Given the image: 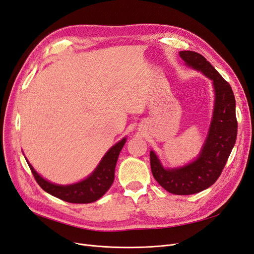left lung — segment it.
Here are the masks:
<instances>
[{"mask_svg":"<svg viewBox=\"0 0 254 254\" xmlns=\"http://www.w3.org/2000/svg\"><path fill=\"white\" fill-rule=\"evenodd\" d=\"M180 57L191 67L213 80L215 108L206 142L194 162L175 170H164L155 152L150 151L151 173L161 187L175 195L199 193L216 182L232 151L237 135L235 97L229 82L202 55L182 51Z\"/></svg>","mask_w":254,"mask_h":254,"instance_id":"8db88e82","label":"left lung"}]
</instances>
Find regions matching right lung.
Here are the masks:
<instances>
[{"mask_svg":"<svg viewBox=\"0 0 254 254\" xmlns=\"http://www.w3.org/2000/svg\"><path fill=\"white\" fill-rule=\"evenodd\" d=\"M126 142V137L115 144L104 156L101 163L90 177L81 182L72 184V186H56L37 174L33 166L27 164L32 171L34 178L42 190L49 194L55 196L61 200L71 203H90L101 198L107 190L110 189L114 180V171L117 161Z\"/></svg>","mask_w":254,"mask_h":254,"instance_id":"1","label":"right lung"}]
</instances>
